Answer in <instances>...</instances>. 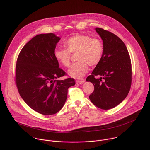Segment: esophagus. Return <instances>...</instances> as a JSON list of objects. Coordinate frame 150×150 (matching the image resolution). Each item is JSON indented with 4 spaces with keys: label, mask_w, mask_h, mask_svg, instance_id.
<instances>
[{
    "label": "esophagus",
    "mask_w": 150,
    "mask_h": 150,
    "mask_svg": "<svg viewBox=\"0 0 150 150\" xmlns=\"http://www.w3.org/2000/svg\"><path fill=\"white\" fill-rule=\"evenodd\" d=\"M84 82H85V80H84V79H83V80H78V81H76V82H77L78 83H79V84H82V83H84Z\"/></svg>",
    "instance_id": "esophagus-1"
}]
</instances>
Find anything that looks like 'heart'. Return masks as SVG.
Returning <instances> with one entry per match:
<instances>
[{
	"mask_svg": "<svg viewBox=\"0 0 150 150\" xmlns=\"http://www.w3.org/2000/svg\"><path fill=\"white\" fill-rule=\"evenodd\" d=\"M64 45L67 49H55L54 57L62 65L69 67L71 53H79L77 56L79 62L72 65L68 71L69 75L75 79L83 78L88 71V65H97L103 56L102 42L98 38H92L88 35L72 36L65 41Z\"/></svg>",
	"mask_w": 150,
	"mask_h": 150,
	"instance_id": "obj_1",
	"label": "heart"
}]
</instances>
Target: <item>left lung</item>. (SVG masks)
<instances>
[{
	"instance_id": "obj_1",
	"label": "left lung",
	"mask_w": 150,
	"mask_h": 150,
	"mask_svg": "<svg viewBox=\"0 0 150 150\" xmlns=\"http://www.w3.org/2000/svg\"><path fill=\"white\" fill-rule=\"evenodd\" d=\"M103 40L102 58L86 81L94 90L89 96L97 108L109 110L119 104L129 92L132 82L130 56L122 40L111 32L96 28ZM98 76L99 79L95 76Z\"/></svg>"
}]
</instances>
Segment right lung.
I'll return each instance as SVG.
<instances>
[{"instance_id":"right-lung-1","label":"right lung","mask_w":150,"mask_h":150,"mask_svg":"<svg viewBox=\"0 0 150 150\" xmlns=\"http://www.w3.org/2000/svg\"><path fill=\"white\" fill-rule=\"evenodd\" d=\"M60 39L53 33L37 35L23 47L16 62L15 80L21 97L33 110L45 115L61 110L68 88L75 84L71 78L57 79L65 75L54 54Z\"/></svg>"}]
</instances>
